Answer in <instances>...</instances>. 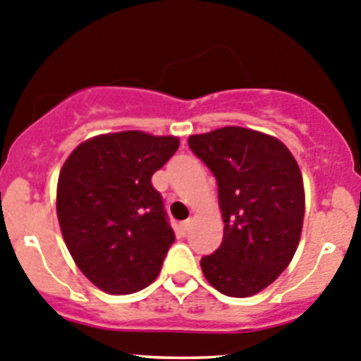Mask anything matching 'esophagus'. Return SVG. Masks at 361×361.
Instances as JSON below:
<instances>
[{
  "label": "esophagus",
  "instance_id": "34e87169",
  "mask_svg": "<svg viewBox=\"0 0 361 361\" xmlns=\"http://www.w3.org/2000/svg\"><path fill=\"white\" fill-rule=\"evenodd\" d=\"M190 226H192V220H190V219L185 220V222H181V224H180V231H181V234H187V233H188V229H190Z\"/></svg>",
  "mask_w": 361,
  "mask_h": 361
}]
</instances>
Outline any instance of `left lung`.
<instances>
[{
	"label": "left lung",
	"instance_id": "8db88e82",
	"mask_svg": "<svg viewBox=\"0 0 361 361\" xmlns=\"http://www.w3.org/2000/svg\"><path fill=\"white\" fill-rule=\"evenodd\" d=\"M188 146L219 185L224 240L201 259L206 281L222 295L247 298L288 268L305 213L300 167L284 142L241 127L190 135Z\"/></svg>",
	"mask_w": 361,
	"mask_h": 361
}]
</instances>
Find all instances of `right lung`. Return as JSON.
Here are the masks:
<instances>
[{"instance_id": "1", "label": "right lung", "mask_w": 361, "mask_h": 361, "mask_svg": "<svg viewBox=\"0 0 361 361\" xmlns=\"http://www.w3.org/2000/svg\"><path fill=\"white\" fill-rule=\"evenodd\" d=\"M180 139L127 130L87 139L63 164L56 212L79 269L109 295H130L162 269L174 231L152 176Z\"/></svg>"}]
</instances>
